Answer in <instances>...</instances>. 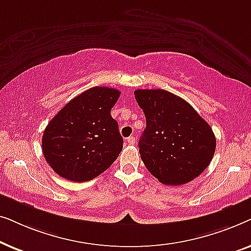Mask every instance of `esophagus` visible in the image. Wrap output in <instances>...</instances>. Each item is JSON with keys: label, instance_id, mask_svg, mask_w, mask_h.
Here are the masks:
<instances>
[{"label": "esophagus", "instance_id": "esophagus-1", "mask_svg": "<svg viewBox=\"0 0 251 251\" xmlns=\"http://www.w3.org/2000/svg\"><path fill=\"white\" fill-rule=\"evenodd\" d=\"M126 142H128L130 145H133V144L136 143V138H135V136H130V137H128V138H126Z\"/></svg>", "mask_w": 251, "mask_h": 251}]
</instances>
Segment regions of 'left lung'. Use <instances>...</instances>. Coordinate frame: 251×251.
Segmentation results:
<instances>
[{
	"label": "left lung",
	"instance_id": "8db88e82",
	"mask_svg": "<svg viewBox=\"0 0 251 251\" xmlns=\"http://www.w3.org/2000/svg\"><path fill=\"white\" fill-rule=\"evenodd\" d=\"M135 97L146 118L139 154L147 170L166 185L200 176L216 150L208 122L186 100L162 89H139Z\"/></svg>",
	"mask_w": 251,
	"mask_h": 251
}]
</instances>
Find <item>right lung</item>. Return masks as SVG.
Instances as JSON below:
<instances>
[{"mask_svg":"<svg viewBox=\"0 0 251 251\" xmlns=\"http://www.w3.org/2000/svg\"><path fill=\"white\" fill-rule=\"evenodd\" d=\"M120 94L114 88H90L68 101L48 123L42 151L54 173L82 183L104 173L118 159L123 138L111 109Z\"/></svg>","mask_w":251,"mask_h":251,"instance_id":"1","label":"right lung"}]
</instances>
